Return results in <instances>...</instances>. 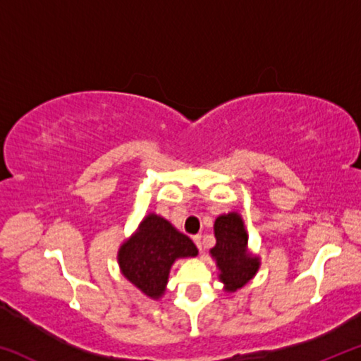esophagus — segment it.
<instances>
[{
	"mask_svg": "<svg viewBox=\"0 0 361 361\" xmlns=\"http://www.w3.org/2000/svg\"><path fill=\"white\" fill-rule=\"evenodd\" d=\"M192 240L195 243V247H197L199 250H202V235H194Z\"/></svg>",
	"mask_w": 361,
	"mask_h": 361,
	"instance_id": "esophagus-1",
	"label": "esophagus"
}]
</instances>
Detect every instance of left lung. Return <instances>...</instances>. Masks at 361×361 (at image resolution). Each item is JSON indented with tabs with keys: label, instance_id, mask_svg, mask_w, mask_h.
Masks as SVG:
<instances>
[{
	"label": "left lung",
	"instance_id": "8db88e82",
	"mask_svg": "<svg viewBox=\"0 0 361 361\" xmlns=\"http://www.w3.org/2000/svg\"><path fill=\"white\" fill-rule=\"evenodd\" d=\"M216 245L210 253L219 269V280L228 291H235L255 277L259 258L248 252V234L239 213L231 212L215 219Z\"/></svg>",
	"mask_w": 361,
	"mask_h": 361
}]
</instances>
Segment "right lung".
<instances>
[{
	"label": "right lung",
	"mask_w": 361,
	"mask_h": 361,
	"mask_svg": "<svg viewBox=\"0 0 361 361\" xmlns=\"http://www.w3.org/2000/svg\"><path fill=\"white\" fill-rule=\"evenodd\" d=\"M197 255L188 235L176 231L167 219L149 213L140 223L118 253L121 272L146 296L159 299L169 280L170 267L178 258Z\"/></svg>",
	"instance_id": "1"
}]
</instances>
